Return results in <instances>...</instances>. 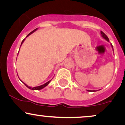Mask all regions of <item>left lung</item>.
<instances>
[{"label":"left lung","instance_id":"obj_1","mask_svg":"<svg viewBox=\"0 0 125 125\" xmlns=\"http://www.w3.org/2000/svg\"><path fill=\"white\" fill-rule=\"evenodd\" d=\"M101 36H102V37H103V38H104L105 39V40L107 41L108 42H109V38H108V37L105 35V34H104V33L103 32V31H101ZM111 46H112V49H114L112 45L111 44ZM87 91H90V92H92V91H93V92H95V91H97V90H87Z\"/></svg>","mask_w":125,"mask_h":125}]
</instances>
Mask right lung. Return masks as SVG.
<instances>
[{
	"label": "right lung",
	"instance_id": "1",
	"mask_svg": "<svg viewBox=\"0 0 125 125\" xmlns=\"http://www.w3.org/2000/svg\"><path fill=\"white\" fill-rule=\"evenodd\" d=\"M37 29H38V28H36V29H35V30H33V31H32V32H31L29 34H28V35L27 36V37H26V38H27V37H28V36H29L30 35H31V34H32L33 32H35V31L36 30H37ZM25 40V38H24V39L22 41V42H21V45L22 44V43L24 42V41ZM20 81H21V82L22 83H24V84L25 86H26L27 87H28V88H30V90H41V89H42V88H44V87H45L46 86H47V85H48V84H49V83H50V82H51V80L49 81V82H46V83H45V84H42V85H40V86L34 87H30V86H28V85H27L26 84L24 83L23 82H22V81L21 80H20Z\"/></svg>",
	"mask_w": 125,
	"mask_h": 125
}]
</instances>
